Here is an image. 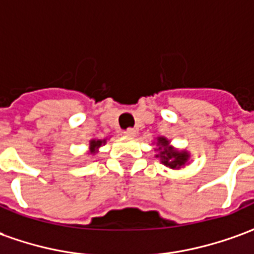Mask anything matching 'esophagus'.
<instances>
[{
	"label": "esophagus",
	"instance_id": "1",
	"mask_svg": "<svg viewBox=\"0 0 254 254\" xmlns=\"http://www.w3.org/2000/svg\"><path fill=\"white\" fill-rule=\"evenodd\" d=\"M124 134H125L127 137H134L137 134V132L134 130V129H132V127H130V129H127V130L124 132Z\"/></svg>",
	"mask_w": 254,
	"mask_h": 254
}]
</instances>
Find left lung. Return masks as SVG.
Returning <instances> with one entry per match:
<instances>
[{"label":"left lung","instance_id":"obj_1","mask_svg":"<svg viewBox=\"0 0 254 254\" xmlns=\"http://www.w3.org/2000/svg\"><path fill=\"white\" fill-rule=\"evenodd\" d=\"M155 151L159 152L156 157L160 159L161 164L167 165L172 170H179L180 167L189 163V152L174 149L172 146H170V141L165 137H157V148Z\"/></svg>","mask_w":254,"mask_h":254}]
</instances>
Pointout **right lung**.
I'll use <instances>...</instances> for the list:
<instances>
[{
	"mask_svg": "<svg viewBox=\"0 0 254 254\" xmlns=\"http://www.w3.org/2000/svg\"><path fill=\"white\" fill-rule=\"evenodd\" d=\"M105 142H106V140H91V141H90V145H89V148H90V153H95V152L98 151V148L101 145H102V144H105Z\"/></svg>",
	"mask_w": 254,
	"mask_h": 254,
	"instance_id": "1",
	"label": "right lung"
}]
</instances>
